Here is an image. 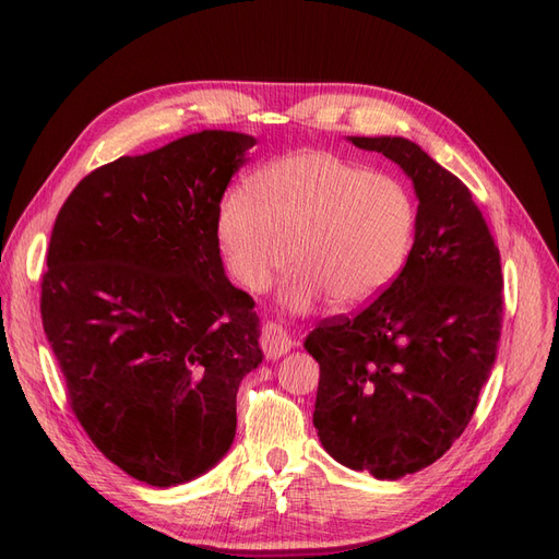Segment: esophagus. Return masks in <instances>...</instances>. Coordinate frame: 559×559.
Here are the masks:
<instances>
[{
    "label": "esophagus",
    "instance_id": "1",
    "mask_svg": "<svg viewBox=\"0 0 559 559\" xmlns=\"http://www.w3.org/2000/svg\"><path fill=\"white\" fill-rule=\"evenodd\" d=\"M293 346H295L293 337H290V334L285 332L283 328H278V325H274V323H266V325L262 328V348H264L266 358L276 360V358L288 354V350H290Z\"/></svg>",
    "mask_w": 559,
    "mask_h": 559
}]
</instances>
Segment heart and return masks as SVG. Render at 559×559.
I'll return each instance as SVG.
<instances>
[{
  "mask_svg": "<svg viewBox=\"0 0 559 559\" xmlns=\"http://www.w3.org/2000/svg\"><path fill=\"white\" fill-rule=\"evenodd\" d=\"M250 190L231 189L217 209L219 248L246 290H266L293 262L297 274L283 293L293 313L323 297L358 309L401 274L417 211L391 175L330 152H299L254 175Z\"/></svg>",
  "mask_w": 559,
  "mask_h": 559,
  "instance_id": "heart-1",
  "label": "heart"
}]
</instances>
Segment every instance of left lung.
Returning a JSON list of instances; mask_svg holds the SVG:
<instances>
[{
    "label": "left lung",
    "instance_id": "8db88e82",
    "mask_svg": "<svg viewBox=\"0 0 559 559\" xmlns=\"http://www.w3.org/2000/svg\"><path fill=\"white\" fill-rule=\"evenodd\" d=\"M348 142L403 168L417 225L389 288L305 340L321 365L313 426L342 466L397 480L438 461L473 417L501 337V258L468 187L417 142Z\"/></svg>",
    "mask_w": 559,
    "mask_h": 559
}]
</instances>
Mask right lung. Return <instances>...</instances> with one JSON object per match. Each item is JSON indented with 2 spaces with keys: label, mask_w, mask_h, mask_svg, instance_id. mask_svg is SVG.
I'll use <instances>...</instances> for the list:
<instances>
[{
  "label": "right lung",
  "mask_w": 559,
  "mask_h": 559,
  "mask_svg": "<svg viewBox=\"0 0 559 559\" xmlns=\"http://www.w3.org/2000/svg\"><path fill=\"white\" fill-rule=\"evenodd\" d=\"M252 135L201 131L121 156L62 205L41 323L70 405L111 464L152 487L209 473L262 362L254 301L225 274L217 209Z\"/></svg>",
  "instance_id": "right-lung-1"
}]
</instances>
